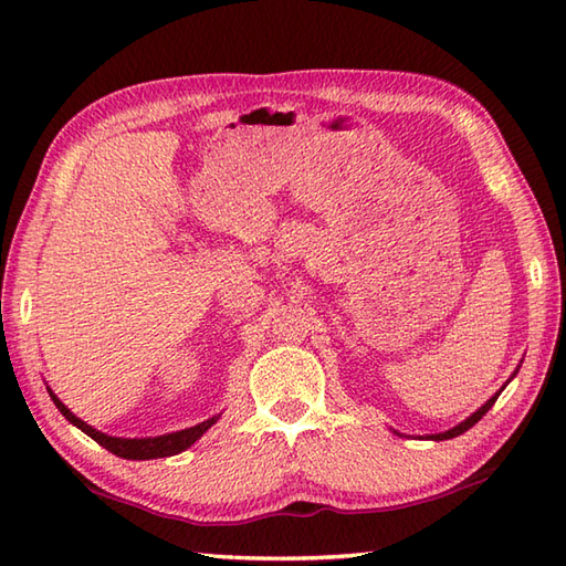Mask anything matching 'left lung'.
Returning <instances> with one entry per match:
<instances>
[{
  "mask_svg": "<svg viewBox=\"0 0 566 566\" xmlns=\"http://www.w3.org/2000/svg\"><path fill=\"white\" fill-rule=\"evenodd\" d=\"M518 369H521V367H518ZM518 369H515V371H513V375H511V379H513L515 375H518ZM511 379H509V381H511ZM509 381H506V384H509ZM506 384H503V387H501V389H499V391H496L494 396H491V399H489V401H486V403H484L482 408H476V411H474L472 416H469V418H464V420H462V423H457L454 428H450V430H444V432H436V436H426V438H428V440H436V442H440V440H450V438H457V436H462V432H467L469 428H472L474 423H479V420H482V418L486 416V411H489V408L496 403V399H499V396H501V391H503V389H506ZM394 432H396V430H394ZM396 436H401V432H396Z\"/></svg>",
  "mask_w": 566,
  "mask_h": 566,
  "instance_id": "left-lung-1",
  "label": "left lung"
}]
</instances>
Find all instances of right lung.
I'll use <instances>...</instances> for the list:
<instances>
[{"label": "right lung", "mask_w": 566, "mask_h": 566, "mask_svg": "<svg viewBox=\"0 0 566 566\" xmlns=\"http://www.w3.org/2000/svg\"><path fill=\"white\" fill-rule=\"evenodd\" d=\"M48 394H51V399L57 406V411L63 413L72 426H77L84 436L97 440L102 448L114 452L116 457H124V460H158V457H172V454L185 452L216 423V420L221 418V413L211 416L203 420V423H197V426L177 430V432H165V436H158V438H114V436H106V432L84 423L82 418H77L63 401L57 399L53 389H48Z\"/></svg>", "instance_id": "right-lung-1"}]
</instances>
